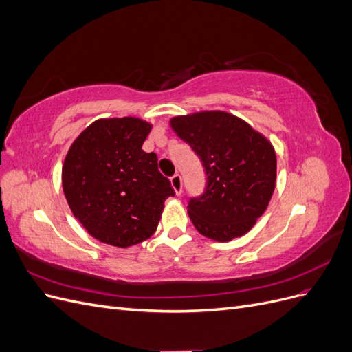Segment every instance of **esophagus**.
I'll return each instance as SVG.
<instances>
[{
    "label": "esophagus",
    "instance_id": "obj_1",
    "mask_svg": "<svg viewBox=\"0 0 352 352\" xmlns=\"http://www.w3.org/2000/svg\"><path fill=\"white\" fill-rule=\"evenodd\" d=\"M170 184H172V188L175 189L176 195H180L182 194V177H180V175H173L172 177H170Z\"/></svg>",
    "mask_w": 352,
    "mask_h": 352
}]
</instances>
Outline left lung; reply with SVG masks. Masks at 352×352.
<instances>
[{"label": "left lung", "mask_w": 352, "mask_h": 352, "mask_svg": "<svg viewBox=\"0 0 352 352\" xmlns=\"http://www.w3.org/2000/svg\"><path fill=\"white\" fill-rule=\"evenodd\" d=\"M176 135L199 157L204 194L190 198L195 229L228 242L250 232L267 208L276 184V153L267 138L226 111H199L170 120Z\"/></svg>", "instance_id": "left-lung-1"}]
</instances>
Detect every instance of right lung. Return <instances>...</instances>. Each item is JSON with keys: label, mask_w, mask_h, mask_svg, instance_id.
Masks as SVG:
<instances>
[{"label": "right lung", "mask_w": 352, "mask_h": 352, "mask_svg": "<svg viewBox=\"0 0 352 352\" xmlns=\"http://www.w3.org/2000/svg\"><path fill=\"white\" fill-rule=\"evenodd\" d=\"M153 124L138 117L100 119L70 146L61 182L69 207L91 236L126 248L150 238L175 195L142 144Z\"/></svg>", "instance_id": "add662e5"}]
</instances>
